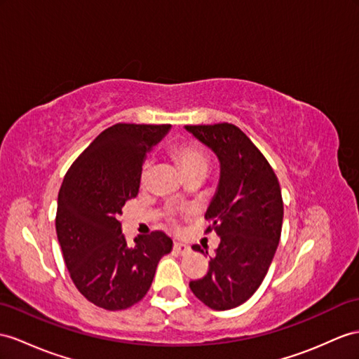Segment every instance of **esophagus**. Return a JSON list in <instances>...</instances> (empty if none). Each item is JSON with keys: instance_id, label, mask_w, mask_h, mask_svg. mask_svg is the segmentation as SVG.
Masks as SVG:
<instances>
[{"instance_id": "esophagus-1", "label": "esophagus", "mask_w": 359, "mask_h": 359, "mask_svg": "<svg viewBox=\"0 0 359 359\" xmlns=\"http://www.w3.org/2000/svg\"><path fill=\"white\" fill-rule=\"evenodd\" d=\"M173 251L178 252V255H181V256H186V255H189V252H190V247L184 245V243L175 242L173 243Z\"/></svg>"}]
</instances>
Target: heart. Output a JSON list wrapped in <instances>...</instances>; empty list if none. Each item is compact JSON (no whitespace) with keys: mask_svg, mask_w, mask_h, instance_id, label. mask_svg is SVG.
<instances>
[{"mask_svg":"<svg viewBox=\"0 0 359 359\" xmlns=\"http://www.w3.org/2000/svg\"><path fill=\"white\" fill-rule=\"evenodd\" d=\"M169 156L177 164V168L186 180L195 175L205 177L208 172V155L207 152L195 142H178L169 147ZM149 175V165H144L142 172V181L144 182Z\"/></svg>","mask_w":359,"mask_h":359,"instance_id":"heart-1","label":"heart"}]
</instances>
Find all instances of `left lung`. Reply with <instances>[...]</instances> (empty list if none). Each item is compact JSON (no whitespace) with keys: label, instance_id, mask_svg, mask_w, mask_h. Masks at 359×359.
I'll use <instances>...</instances> for the list:
<instances>
[{"label":"left lung","instance_id":"1","mask_svg":"<svg viewBox=\"0 0 359 359\" xmlns=\"http://www.w3.org/2000/svg\"><path fill=\"white\" fill-rule=\"evenodd\" d=\"M221 163V178L210 203L207 233L221 238L204 277L191 292L215 311L233 309L257 291L280 241L282 190L276 173L255 143L231 123L186 126ZM195 251L204 250L194 247ZM207 252V251H205Z\"/></svg>","mask_w":359,"mask_h":359}]
</instances>
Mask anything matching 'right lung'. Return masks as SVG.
<instances>
[{
	"label": "right lung",
	"instance_id": "obj_1",
	"mask_svg": "<svg viewBox=\"0 0 359 359\" xmlns=\"http://www.w3.org/2000/svg\"><path fill=\"white\" fill-rule=\"evenodd\" d=\"M170 125L117 123L94 138L68 169L57 196L56 233L73 283L107 311L138 303L149 291L156 265L170 252L163 231L140 236L129 247L118 216L138 195L146 152Z\"/></svg>",
	"mask_w": 359,
	"mask_h": 359
}]
</instances>
